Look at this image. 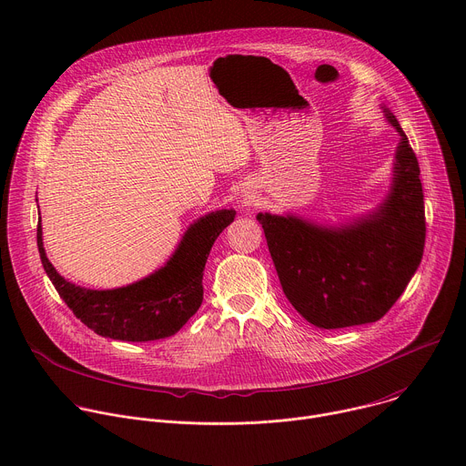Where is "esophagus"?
Listing matches in <instances>:
<instances>
[{
  "instance_id": "1",
  "label": "esophagus",
  "mask_w": 466,
  "mask_h": 466,
  "mask_svg": "<svg viewBox=\"0 0 466 466\" xmlns=\"http://www.w3.org/2000/svg\"><path fill=\"white\" fill-rule=\"evenodd\" d=\"M245 201H247V198H245Z\"/></svg>"
}]
</instances>
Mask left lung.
<instances>
[{
  "label": "left lung",
  "mask_w": 466,
  "mask_h": 466,
  "mask_svg": "<svg viewBox=\"0 0 466 466\" xmlns=\"http://www.w3.org/2000/svg\"><path fill=\"white\" fill-rule=\"evenodd\" d=\"M400 137L392 180L370 212L339 225L295 214H258L291 306L313 326L336 329L376 322L417 273L426 239L420 167L406 132L383 105Z\"/></svg>",
  "instance_id": "left-lung-1"
}]
</instances>
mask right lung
<instances>
[{"mask_svg":"<svg viewBox=\"0 0 466 466\" xmlns=\"http://www.w3.org/2000/svg\"><path fill=\"white\" fill-rule=\"evenodd\" d=\"M234 218L236 210L232 208L198 218L187 227L178 247L160 269L114 289H88L60 277L46 256L40 221L36 243L46 275L81 322L103 338L146 343L175 336L201 308L208 254Z\"/></svg>","mask_w":466,"mask_h":466,"instance_id":"obj_1","label":"right lung"}]
</instances>
